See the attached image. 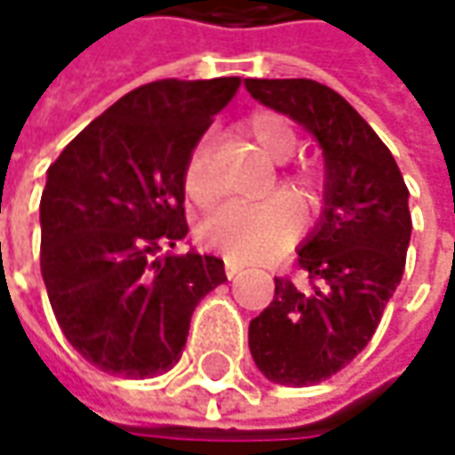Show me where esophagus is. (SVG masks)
I'll return each instance as SVG.
<instances>
[{
  "label": "esophagus",
  "mask_w": 455,
  "mask_h": 455,
  "mask_svg": "<svg viewBox=\"0 0 455 455\" xmlns=\"http://www.w3.org/2000/svg\"><path fill=\"white\" fill-rule=\"evenodd\" d=\"M240 271H245V263H240L235 258H225V275L228 278H235Z\"/></svg>",
  "instance_id": "obj_1"
}]
</instances>
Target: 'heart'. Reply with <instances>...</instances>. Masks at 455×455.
<instances>
[{
	"mask_svg": "<svg viewBox=\"0 0 455 455\" xmlns=\"http://www.w3.org/2000/svg\"><path fill=\"white\" fill-rule=\"evenodd\" d=\"M245 129L255 139V144L275 162H286L296 151V132L281 114L258 111L248 121ZM286 182L301 189L304 195L316 192V177L306 169L286 174ZM182 184L187 197L192 202H210L215 197V184L210 177V144L200 141L187 164H184ZM304 222V212L299 200L289 192H273L266 200L258 202H228L212 215L200 222V243L204 248L220 251L235 260H260L283 251L291 240L299 235Z\"/></svg>",
	"mask_w": 455,
	"mask_h": 455,
	"instance_id": "1",
	"label": "heart"
}]
</instances>
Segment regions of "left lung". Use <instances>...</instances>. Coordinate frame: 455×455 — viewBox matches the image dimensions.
Returning <instances> with one entry per match:
<instances>
[{"mask_svg":"<svg viewBox=\"0 0 455 455\" xmlns=\"http://www.w3.org/2000/svg\"><path fill=\"white\" fill-rule=\"evenodd\" d=\"M248 93L311 133L323 154V210L299 248L308 289L275 278L273 301L248 329L271 382L306 387L337 375L372 339L405 271L408 187L372 126L316 80H245Z\"/></svg>","mask_w":455,"mask_h":455,"instance_id":"8db88e82","label":"left lung"}]
</instances>
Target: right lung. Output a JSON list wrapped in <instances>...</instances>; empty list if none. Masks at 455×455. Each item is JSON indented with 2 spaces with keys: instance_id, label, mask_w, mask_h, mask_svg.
Segmentation results:
<instances>
[{
  "instance_id": "add662e5",
  "label": "right lung",
  "mask_w": 455,
  "mask_h": 455,
  "mask_svg": "<svg viewBox=\"0 0 455 455\" xmlns=\"http://www.w3.org/2000/svg\"><path fill=\"white\" fill-rule=\"evenodd\" d=\"M240 78L147 83L47 169L40 268L70 341L103 372L144 379L182 357L195 306L228 281L215 255L156 258L187 235L184 164Z\"/></svg>"
}]
</instances>
